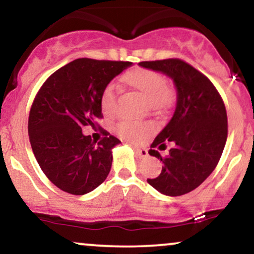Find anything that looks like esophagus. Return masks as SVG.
I'll use <instances>...</instances> for the list:
<instances>
[{
    "instance_id": "obj_1",
    "label": "esophagus",
    "mask_w": 254,
    "mask_h": 254,
    "mask_svg": "<svg viewBox=\"0 0 254 254\" xmlns=\"http://www.w3.org/2000/svg\"><path fill=\"white\" fill-rule=\"evenodd\" d=\"M133 149H135V152H136L137 156H139L140 158L148 156V150H146V149H140V148H138V146H135Z\"/></svg>"
}]
</instances>
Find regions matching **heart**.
<instances>
[{
    "instance_id": "obj_1",
    "label": "heart",
    "mask_w": 254,
    "mask_h": 254,
    "mask_svg": "<svg viewBox=\"0 0 254 254\" xmlns=\"http://www.w3.org/2000/svg\"><path fill=\"white\" fill-rule=\"evenodd\" d=\"M124 81L142 94L150 103L154 111H162L172 102V93L168 90L166 79L154 69L135 68L125 73ZM100 109L106 116L115 114L116 90L114 85H109L103 91L100 97ZM116 132L131 142H138L150 132V125L136 122H121L116 127Z\"/></svg>"
}]
</instances>
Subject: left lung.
Returning <instances> with one entry per match:
<instances>
[{
  "label": "left lung",
  "instance_id": "left-lung-1",
  "mask_svg": "<svg viewBox=\"0 0 254 254\" xmlns=\"http://www.w3.org/2000/svg\"><path fill=\"white\" fill-rule=\"evenodd\" d=\"M138 65L167 74L177 91L173 117L149 150L163 163L161 174L148 183L169 196L187 194L212 174L224 151L228 131L224 100L206 75L181 59ZM167 145L172 148L163 157L159 150Z\"/></svg>",
  "mask_w": 254,
  "mask_h": 254
}]
</instances>
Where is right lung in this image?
I'll return each mask as SVG.
<instances>
[{"instance_id":"obj_1","label":"right lung","mask_w":254,"mask_h":254,"mask_svg":"<svg viewBox=\"0 0 254 254\" xmlns=\"http://www.w3.org/2000/svg\"><path fill=\"white\" fill-rule=\"evenodd\" d=\"M130 61L81 58L50 75L36 93L28 118L29 142L40 168L61 190L84 195L102 185L121 143L106 135L99 142L81 132L103 118L100 97Z\"/></svg>"}]
</instances>
